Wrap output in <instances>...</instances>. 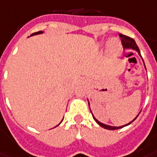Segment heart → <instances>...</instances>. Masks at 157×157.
I'll list each match as a JSON object with an SVG mask.
<instances>
[{"label": "heart", "instance_id": "heart-1", "mask_svg": "<svg viewBox=\"0 0 157 157\" xmlns=\"http://www.w3.org/2000/svg\"><path fill=\"white\" fill-rule=\"evenodd\" d=\"M121 48V45L120 40L117 38H111L108 40L106 44L107 52L111 54H117L120 52Z\"/></svg>", "mask_w": 157, "mask_h": 157}]
</instances>
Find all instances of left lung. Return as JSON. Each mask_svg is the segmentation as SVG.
Listing matches in <instances>:
<instances>
[{
    "label": "left lung",
    "instance_id": "left-lung-1",
    "mask_svg": "<svg viewBox=\"0 0 157 157\" xmlns=\"http://www.w3.org/2000/svg\"><path fill=\"white\" fill-rule=\"evenodd\" d=\"M119 36H120L121 39V42H122V46H123V48H124V49L134 50V51H136V52H138L139 56H140V57H141V56H140V50H139V48H138V46H137V45H136V41H135V40L132 39V38H131V37H129V36H125V35H122V34H119ZM141 59H142V58H141ZM142 61H143V63H144L143 59H142ZM144 67H145V69H146V66H145V63H144ZM146 70H147V69H146ZM88 103H89V102H88ZM89 106H90V103H89ZM90 112H91V111H90ZM140 112L138 113L137 116L135 117L134 119H133L132 121H130V122L127 123V124H126V125H124V126H109V125H105V124H104V123H101V121H99L97 120L96 117L93 116L92 112H91V114H92L93 119L96 121V122L97 123V124H98L99 126H101V127H103V128H105V129H107V130H117V129L122 128V127H124V126H128V125H130L131 123L133 122V121H134L136 119V117L139 116Z\"/></svg>",
    "mask_w": 157,
    "mask_h": 157
}]
</instances>
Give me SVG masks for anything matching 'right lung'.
<instances>
[{"label":"right lung","mask_w":157,"mask_h":157,"mask_svg":"<svg viewBox=\"0 0 157 157\" xmlns=\"http://www.w3.org/2000/svg\"><path fill=\"white\" fill-rule=\"evenodd\" d=\"M43 33H44V31H38V32H35V33H33V34H31V36H36V35H39V34H43ZM63 121V120H62ZM60 122V123H61ZM58 125H59V124H58ZM57 125V126H58Z\"/></svg>","instance_id":"1"}]
</instances>
